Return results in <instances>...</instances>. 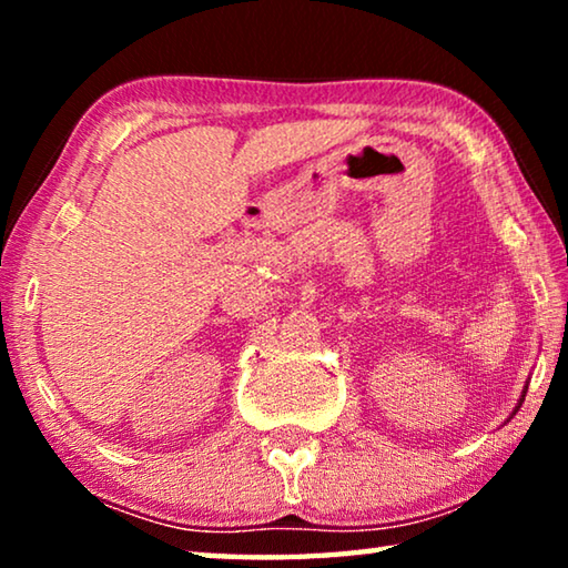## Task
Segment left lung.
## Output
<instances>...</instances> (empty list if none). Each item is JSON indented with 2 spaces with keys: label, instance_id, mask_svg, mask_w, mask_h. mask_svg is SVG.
Wrapping results in <instances>:
<instances>
[{
  "label": "left lung",
  "instance_id": "left-lung-1",
  "mask_svg": "<svg viewBox=\"0 0 568 568\" xmlns=\"http://www.w3.org/2000/svg\"><path fill=\"white\" fill-rule=\"evenodd\" d=\"M528 388V386H526ZM526 388H524V396H526ZM524 396H521V400H518V406L516 408H521V403H524Z\"/></svg>",
  "mask_w": 568,
  "mask_h": 568
}]
</instances>
